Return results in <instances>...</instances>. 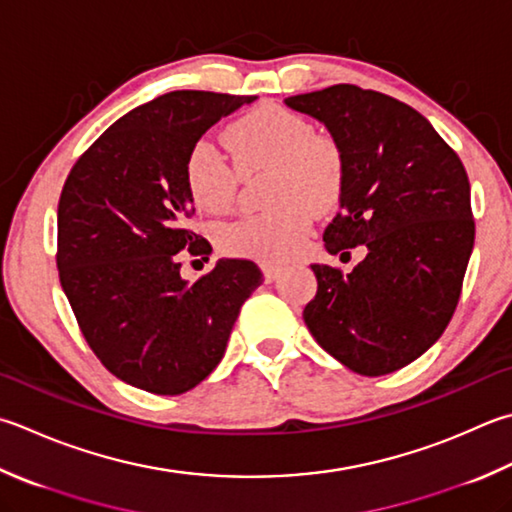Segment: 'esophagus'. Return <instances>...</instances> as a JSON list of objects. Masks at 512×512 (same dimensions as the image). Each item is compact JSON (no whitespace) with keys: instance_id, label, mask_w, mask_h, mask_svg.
I'll return each instance as SVG.
<instances>
[{"instance_id":"34e87169","label":"esophagus","mask_w":512,"mask_h":512,"mask_svg":"<svg viewBox=\"0 0 512 512\" xmlns=\"http://www.w3.org/2000/svg\"><path fill=\"white\" fill-rule=\"evenodd\" d=\"M260 267H263V274H265L267 281H274V278H278V274L283 272V267L276 265V263H263Z\"/></svg>"}]
</instances>
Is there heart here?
<instances>
[{"instance_id":"heart-1","label":"heart","mask_w":512,"mask_h":512,"mask_svg":"<svg viewBox=\"0 0 512 512\" xmlns=\"http://www.w3.org/2000/svg\"><path fill=\"white\" fill-rule=\"evenodd\" d=\"M225 147L236 170L214 144L196 142L185 160V185L194 205L223 214L236 196L238 171L269 167L272 209L245 214L218 229V243L229 254L281 263L305 243L314 209H327L341 194L343 151L332 136L312 131L303 115L283 106H260L225 131Z\"/></svg>"}]
</instances>
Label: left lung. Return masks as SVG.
<instances>
[{
    "label": "left lung",
    "instance_id": "1",
    "mask_svg": "<svg viewBox=\"0 0 512 512\" xmlns=\"http://www.w3.org/2000/svg\"><path fill=\"white\" fill-rule=\"evenodd\" d=\"M285 104L325 124L343 151L330 254L365 247L350 274L312 265L303 318L316 343L363 376L390 374L437 343L459 303L475 245L466 169L412 106L354 84Z\"/></svg>",
    "mask_w": 512,
    "mask_h": 512
}]
</instances>
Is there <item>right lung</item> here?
<instances>
[{"instance_id": "1", "label": "right lung", "mask_w": 512, "mask_h": 512, "mask_svg": "<svg viewBox=\"0 0 512 512\" xmlns=\"http://www.w3.org/2000/svg\"><path fill=\"white\" fill-rule=\"evenodd\" d=\"M256 95L173 91L122 115L75 162L57 205V269L77 325L120 381L182 394L214 372L240 307L263 283L252 260L220 258L189 283L185 160L202 133Z\"/></svg>"}]
</instances>
